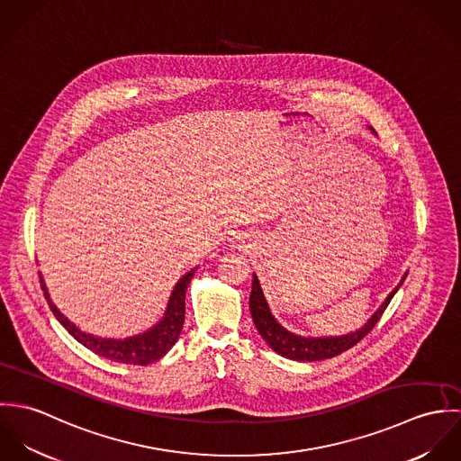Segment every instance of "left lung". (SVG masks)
Segmentation results:
<instances>
[{"label":"left lung","mask_w":461,"mask_h":461,"mask_svg":"<svg viewBox=\"0 0 461 461\" xmlns=\"http://www.w3.org/2000/svg\"><path fill=\"white\" fill-rule=\"evenodd\" d=\"M406 275L408 273H404V276L401 278V282L397 284L394 291L385 298V302L380 305V309L369 318V321L362 329L355 330V331L346 333V335H337V337H303V335H296V333L284 329L275 320V316L271 314V311L267 307V302L264 298L259 278L254 273L252 293H250L252 320L256 323V329L261 333V337L267 342V346L273 351H276L278 355L285 357V358L298 360V362H318V360L331 358V357H337L342 351L353 348L357 342H360L371 330L375 329V325L380 321L382 314L385 312V309L391 303L397 289L404 282Z\"/></svg>","instance_id":"obj_1"}]
</instances>
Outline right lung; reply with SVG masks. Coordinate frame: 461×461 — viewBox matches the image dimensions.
Masks as SVG:
<instances>
[{
  "label": "right lung",
  "instance_id": "obj_1",
  "mask_svg": "<svg viewBox=\"0 0 461 461\" xmlns=\"http://www.w3.org/2000/svg\"><path fill=\"white\" fill-rule=\"evenodd\" d=\"M194 267L192 271H188L174 287L165 316L159 320V323H156L152 329L132 335L128 339H103V337H95L92 333H86L83 330L77 329L74 323H70L66 316L57 309V305L51 302L48 287L41 276V284H42V291L44 296L50 303V309L53 311V314L57 316V320L60 321V325L85 348H88L90 351H94L99 357H104L108 360L113 362H121V364H132V366H147L152 364L156 360H159L161 357H165L170 348L177 342L179 333L185 325V300H186V289L195 275Z\"/></svg>",
  "mask_w": 461,
  "mask_h": 461
}]
</instances>
